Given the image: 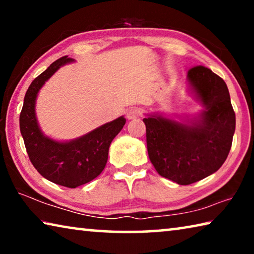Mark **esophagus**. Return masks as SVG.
Wrapping results in <instances>:
<instances>
[{
  "mask_svg": "<svg viewBox=\"0 0 254 254\" xmlns=\"http://www.w3.org/2000/svg\"><path fill=\"white\" fill-rule=\"evenodd\" d=\"M141 114L140 109L137 107H134V109H131L127 112V120H134L136 118H139V115Z\"/></svg>",
  "mask_w": 254,
  "mask_h": 254,
  "instance_id": "obj_1",
  "label": "esophagus"
}]
</instances>
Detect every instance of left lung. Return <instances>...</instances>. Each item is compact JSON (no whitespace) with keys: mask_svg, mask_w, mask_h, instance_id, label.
Here are the masks:
<instances>
[{"mask_svg":"<svg viewBox=\"0 0 254 254\" xmlns=\"http://www.w3.org/2000/svg\"><path fill=\"white\" fill-rule=\"evenodd\" d=\"M188 93L203 106L195 115L147 114L149 159L157 173L178 185L208 177L226 160L235 131V113L225 81L204 66L188 71Z\"/></svg>","mask_w":254,"mask_h":254,"instance_id":"left-lung-1","label":"left lung"}]
</instances>
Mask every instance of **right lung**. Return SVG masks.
Segmentation results:
<instances>
[{"label": "right lung", "mask_w": 254, "mask_h": 254, "mask_svg": "<svg viewBox=\"0 0 254 254\" xmlns=\"http://www.w3.org/2000/svg\"><path fill=\"white\" fill-rule=\"evenodd\" d=\"M71 63L74 59L67 56L59 58L29 86L20 114V131L38 173L51 183L76 188L96 178L105 168L110 144L123 128L126 119L120 117L69 141L51 139L42 132L36 115L38 94L60 67Z\"/></svg>", "instance_id": "right-lung-1"}]
</instances>
